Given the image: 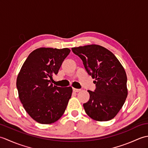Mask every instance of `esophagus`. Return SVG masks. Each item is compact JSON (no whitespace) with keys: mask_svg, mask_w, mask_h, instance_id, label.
Returning a JSON list of instances; mask_svg holds the SVG:
<instances>
[{"mask_svg":"<svg viewBox=\"0 0 148 148\" xmlns=\"http://www.w3.org/2000/svg\"><path fill=\"white\" fill-rule=\"evenodd\" d=\"M81 91V89H77V88H73V92H79Z\"/></svg>","mask_w":148,"mask_h":148,"instance_id":"34e87169","label":"esophagus"}]
</instances>
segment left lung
Here are the masks:
<instances>
[{
  "instance_id": "obj_1",
  "label": "left lung",
  "mask_w": 148,
  "mask_h": 148,
  "mask_svg": "<svg viewBox=\"0 0 148 148\" xmlns=\"http://www.w3.org/2000/svg\"><path fill=\"white\" fill-rule=\"evenodd\" d=\"M82 60L88 74L95 79L94 92L88 90L90 99L83 103L86 114L94 120L106 121L114 118L128 95L125 69L115 55L103 47L86 45L72 48Z\"/></svg>"
}]
</instances>
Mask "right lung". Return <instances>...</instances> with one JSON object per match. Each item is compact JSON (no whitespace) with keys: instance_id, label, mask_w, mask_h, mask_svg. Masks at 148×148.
<instances>
[{"instance_id":"1","label":"right lung","mask_w":148,"mask_h":148,"mask_svg":"<svg viewBox=\"0 0 148 148\" xmlns=\"http://www.w3.org/2000/svg\"><path fill=\"white\" fill-rule=\"evenodd\" d=\"M71 50L40 48L33 51L22 65L16 80L19 98L34 120L51 124L61 118L71 99L72 87L51 83Z\"/></svg>"}]
</instances>
